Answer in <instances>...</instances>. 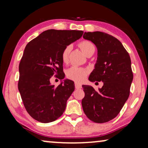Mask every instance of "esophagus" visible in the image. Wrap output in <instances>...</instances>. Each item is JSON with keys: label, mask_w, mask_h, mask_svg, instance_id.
<instances>
[{"label": "esophagus", "mask_w": 148, "mask_h": 148, "mask_svg": "<svg viewBox=\"0 0 148 148\" xmlns=\"http://www.w3.org/2000/svg\"><path fill=\"white\" fill-rule=\"evenodd\" d=\"M75 88L76 89H79L82 88V86H81L80 84H79L78 82H75Z\"/></svg>", "instance_id": "esophagus-1"}]
</instances>
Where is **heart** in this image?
Returning a JSON list of instances; mask_svg holds the SVG:
<instances>
[{
  "mask_svg": "<svg viewBox=\"0 0 148 148\" xmlns=\"http://www.w3.org/2000/svg\"><path fill=\"white\" fill-rule=\"evenodd\" d=\"M79 47L86 56L90 53H94L95 51V47L94 44L90 41L84 40L79 43ZM72 49V45H68L64 47L61 54V58L64 63H67L69 59V55ZM88 72L85 68H80L78 66H74L70 67L66 70V76L69 79L76 81L78 82H81L86 78Z\"/></svg>",
  "mask_w": 148,
  "mask_h": 148,
  "instance_id": "obj_1",
  "label": "heart"
}]
</instances>
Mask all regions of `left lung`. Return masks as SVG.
Instances as JSON below:
<instances>
[{
	"instance_id": "obj_1",
	"label": "left lung",
	"mask_w": 148,
	"mask_h": 148,
	"mask_svg": "<svg viewBox=\"0 0 148 148\" xmlns=\"http://www.w3.org/2000/svg\"><path fill=\"white\" fill-rule=\"evenodd\" d=\"M83 37L94 43L98 49L95 68L89 80L102 81L103 86L97 91L83 85L82 109L89 119L103 123L118 115L130 96L134 78L130 56L117 39L106 33L85 32Z\"/></svg>"
}]
</instances>
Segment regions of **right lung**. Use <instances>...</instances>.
Instances as JSON below:
<instances>
[{"mask_svg":"<svg viewBox=\"0 0 148 148\" xmlns=\"http://www.w3.org/2000/svg\"><path fill=\"white\" fill-rule=\"evenodd\" d=\"M83 33L49 29L26 45L18 66V89L26 111L37 121H54L65 111L66 101L74 90V82L66 80L56 87L50 84V78L53 75L64 78L62 51Z\"/></svg>","mask_w":148,"mask_h":148,"instance_id":"add662e5","label":"right lung"}]
</instances>
